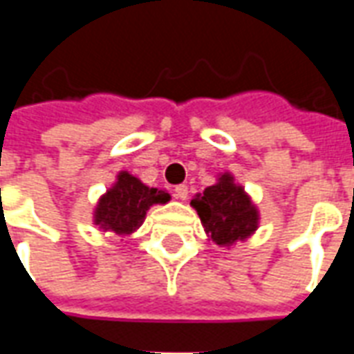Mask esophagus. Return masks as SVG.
Wrapping results in <instances>:
<instances>
[{
    "instance_id": "1",
    "label": "esophagus",
    "mask_w": 354,
    "mask_h": 354,
    "mask_svg": "<svg viewBox=\"0 0 354 354\" xmlns=\"http://www.w3.org/2000/svg\"><path fill=\"white\" fill-rule=\"evenodd\" d=\"M187 185H176V189H174V195H176L180 201L187 199Z\"/></svg>"
}]
</instances>
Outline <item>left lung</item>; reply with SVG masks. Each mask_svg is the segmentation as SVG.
Returning a JSON list of instances; mask_svg holds the SVG:
<instances>
[{
  "instance_id": "8db88e82",
  "label": "left lung",
  "mask_w": 354,
  "mask_h": 354,
  "mask_svg": "<svg viewBox=\"0 0 354 354\" xmlns=\"http://www.w3.org/2000/svg\"><path fill=\"white\" fill-rule=\"evenodd\" d=\"M192 207L197 210L208 241L220 248L245 243L260 227V208L230 170L216 176V184L195 193Z\"/></svg>"
}]
</instances>
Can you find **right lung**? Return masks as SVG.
Returning a JSON list of instances; mask_svg holds the SVG:
<instances>
[{"label": "right lung", "mask_w": 354, "mask_h": 354, "mask_svg": "<svg viewBox=\"0 0 354 354\" xmlns=\"http://www.w3.org/2000/svg\"><path fill=\"white\" fill-rule=\"evenodd\" d=\"M167 189L149 187L129 170H119L115 182L102 193L93 208V223L106 233L129 237L140 230L147 210L155 205H167Z\"/></svg>", "instance_id": "add662e5"}]
</instances>
